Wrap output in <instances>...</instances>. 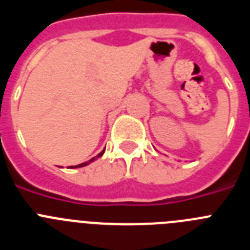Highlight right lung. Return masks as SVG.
I'll return each instance as SVG.
<instances>
[{
  "instance_id": "add662e5",
  "label": "right lung",
  "mask_w": 250,
  "mask_h": 250,
  "mask_svg": "<svg viewBox=\"0 0 250 250\" xmlns=\"http://www.w3.org/2000/svg\"><path fill=\"white\" fill-rule=\"evenodd\" d=\"M104 152H105V149H104V150H103V151H101V152H100V154H99V155H98V156H96V158H100V156H101V155H103ZM96 158H92V159H90V160H89V161H86V163H83V164L75 165V167H72V169H74V167H86V165H87V164H90V163H92V161H94V160H95V159H96Z\"/></svg>"
}]
</instances>
